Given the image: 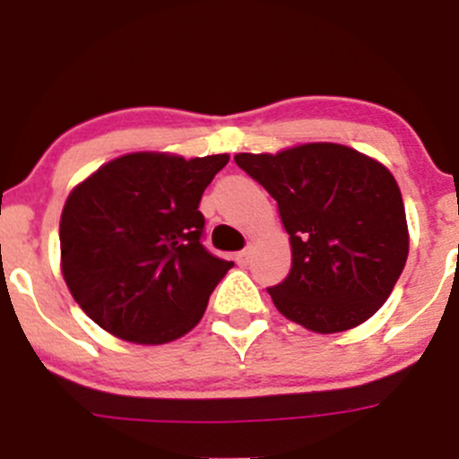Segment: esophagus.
I'll return each instance as SVG.
<instances>
[{"instance_id": "1", "label": "esophagus", "mask_w": 459, "mask_h": 459, "mask_svg": "<svg viewBox=\"0 0 459 459\" xmlns=\"http://www.w3.org/2000/svg\"><path fill=\"white\" fill-rule=\"evenodd\" d=\"M251 255H253V248L247 247V248H244V251L238 253V257H235V259H238V264H242V266H247V264L251 262Z\"/></svg>"}]
</instances>
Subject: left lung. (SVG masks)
<instances>
[{
	"label": "left lung",
	"instance_id": "8db88e82",
	"mask_svg": "<svg viewBox=\"0 0 459 459\" xmlns=\"http://www.w3.org/2000/svg\"><path fill=\"white\" fill-rule=\"evenodd\" d=\"M235 164L277 202L289 233L290 271L268 289L277 311L316 333L375 316L409 255L404 202L388 169L328 142L239 152Z\"/></svg>",
	"mask_w": 459,
	"mask_h": 459
}]
</instances>
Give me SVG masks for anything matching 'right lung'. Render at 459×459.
I'll list each match as a JSON object with an SVG mask.
<instances>
[{
    "mask_svg": "<svg viewBox=\"0 0 459 459\" xmlns=\"http://www.w3.org/2000/svg\"><path fill=\"white\" fill-rule=\"evenodd\" d=\"M226 164V152H131L73 188L59 221L62 273L92 322L137 344H166L200 322L233 266L202 244V195Z\"/></svg>",
    "mask_w": 459,
    "mask_h": 459,
    "instance_id": "right-lung-1",
    "label": "right lung"
}]
</instances>
